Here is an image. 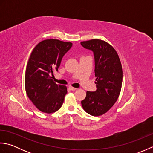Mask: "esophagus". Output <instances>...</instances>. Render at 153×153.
Returning <instances> with one entry per match:
<instances>
[{
  "instance_id": "esophagus-1",
  "label": "esophagus",
  "mask_w": 153,
  "mask_h": 153,
  "mask_svg": "<svg viewBox=\"0 0 153 153\" xmlns=\"http://www.w3.org/2000/svg\"><path fill=\"white\" fill-rule=\"evenodd\" d=\"M69 89H70V90H71V91H75V90H76V89H77L76 88H74V87H71V86L69 87Z\"/></svg>"
}]
</instances>
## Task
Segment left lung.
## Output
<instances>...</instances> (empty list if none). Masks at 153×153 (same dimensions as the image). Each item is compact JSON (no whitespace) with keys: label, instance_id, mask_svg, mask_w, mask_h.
<instances>
[{"label":"left lung","instance_id":"8db88e82","mask_svg":"<svg viewBox=\"0 0 153 153\" xmlns=\"http://www.w3.org/2000/svg\"><path fill=\"white\" fill-rule=\"evenodd\" d=\"M81 45L93 52L97 85L95 91H87L81 102L87 113L99 116L108 112L120 95L123 77L121 62L116 50L105 41L95 39L81 42Z\"/></svg>","mask_w":153,"mask_h":153}]
</instances>
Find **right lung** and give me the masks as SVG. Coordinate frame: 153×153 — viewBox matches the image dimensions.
<instances>
[{"mask_svg":"<svg viewBox=\"0 0 153 153\" xmlns=\"http://www.w3.org/2000/svg\"><path fill=\"white\" fill-rule=\"evenodd\" d=\"M72 43L50 39L33 48L27 64L25 87L27 95L40 111L51 114L59 110L67 93V87L53 82L51 75L58 71L62 58Z\"/></svg>","mask_w":153,"mask_h":153,"instance_id":"right-lung-1","label":"right lung"}]
</instances>
